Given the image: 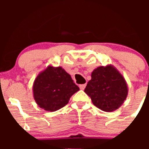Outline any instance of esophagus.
<instances>
[{
	"instance_id": "1",
	"label": "esophagus",
	"mask_w": 149,
	"mask_h": 149,
	"mask_svg": "<svg viewBox=\"0 0 149 149\" xmlns=\"http://www.w3.org/2000/svg\"><path fill=\"white\" fill-rule=\"evenodd\" d=\"M85 87H86V84H81L79 85V88L80 90H84L85 88Z\"/></svg>"
}]
</instances>
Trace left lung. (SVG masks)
<instances>
[{"label": "left lung", "instance_id": "obj_1", "mask_svg": "<svg viewBox=\"0 0 149 149\" xmlns=\"http://www.w3.org/2000/svg\"><path fill=\"white\" fill-rule=\"evenodd\" d=\"M84 92L95 107L106 112H112L124 103L128 95L125 79L111 64L99 66L92 72Z\"/></svg>", "mask_w": 149, "mask_h": 149}]
</instances>
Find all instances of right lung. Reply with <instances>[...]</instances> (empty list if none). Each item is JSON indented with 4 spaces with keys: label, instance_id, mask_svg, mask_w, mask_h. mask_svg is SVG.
<instances>
[{
    "label": "right lung",
    "instance_id": "obj_1",
    "mask_svg": "<svg viewBox=\"0 0 149 149\" xmlns=\"http://www.w3.org/2000/svg\"><path fill=\"white\" fill-rule=\"evenodd\" d=\"M79 90L62 67L49 65L34 80L33 95L39 107L52 112L66 106L70 97Z\"/></svg>",
    "mask_w": 149,
    "mask_h": 149
}]
</instances>
